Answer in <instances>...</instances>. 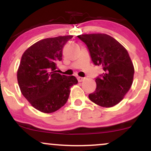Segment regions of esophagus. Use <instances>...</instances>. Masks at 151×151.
<instances>
[{"label": "esophagus", "mask_w": 151, "mask_h": 151, "mask_svg": "<svg viewBox=\"0 0 151 151\" xmlns=\"http://www.w3.org/2000/svg\"><path fill=\"white\" fill-rule=\"evenodd\" d=\"M84 79H85V78H84V77H77L78 81H79V82H81V81H84Z\"/></svg>", "instance_id": "esophagus-1"}]
</instances>
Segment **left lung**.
Listing matches in <instances>:
<instances>
[{
	"label": "left lung",
	"mask_w": 151,
	"mask_h": 151,
	"mask_svg": "<svg viewBox=\"0 0 151 151\" xmlns=\"http://www.w3.org/2000/svg\"><path fill=\"white\" fill-rule=\"evenodd\" d=\"M87 47L93 65L101 66L103 73L95 78L96 88L89 95L103 107L119 104L133 83L134 67L127 50L116 40L106 34L78 35Z\"/></svg>",
	"instance_id": "left-lung-1"
}]
</instances>
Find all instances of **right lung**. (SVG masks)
<instances>
[{
	"label": "right lung",
	"mask_w": 151,
	"mask_h": 151,
	"mask_svg": "<svg viewBox=\"0 0 151 151\" xmlns=\"http://www.w3.org/2000/svg\"><path fill=\"white\" fill-rule=\"evenodd\" d=\"M73 36L46 38L32 45L22 55L17 74L18 85L25 98L35 109L52 113L67 103L70 87L77 84L74 76L57 73V62Z\"/></svg>",
	"instance_id": "obj_1"
}]
</instances>
